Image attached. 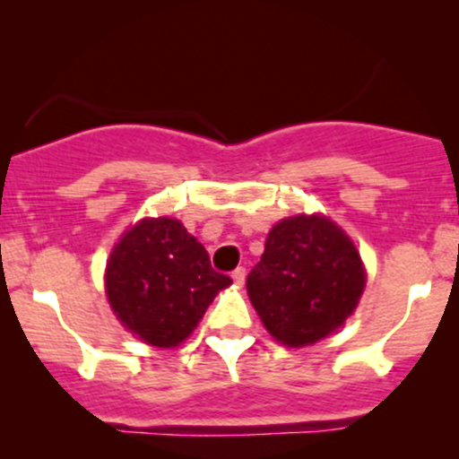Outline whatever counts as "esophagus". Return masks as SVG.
<instances>
[{
	"label": "esophagus",
	"instance_id": "34e87169",
	"mask_svg": "<svg viewBox=\"0 0 459 459\" xmlns=\"http://www.w3.org/2000/svg\"><path fill=\"white\" fill-rule=\"evenodd\" d=\"M230 276H233L235 285L241 287V285H244V281H246V270H244V268H238V270H235L233 274H230Z\"/></svg>",
	"mask_w": 459,
	"mask_h": 459
}]
</instances>
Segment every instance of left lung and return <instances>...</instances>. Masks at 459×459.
Returning a JSON list of instances; mask_svg holds the SVG:
<instances>
[{"label":"left lung","mask_w":459,"mask_h":459,"mask_svg":"<svg viewBox=\"0 0 459 459\" xmlns=\"http://www.w3.org/2000/svg\"><path fill=\"white\" fill-rule=\"evenodd\" d=\"M355 241L325 213L276 221L246 290L265 331L287 349H303L344 326L366 290Z\"/></svg>","instance_id":"8db88e82"}]
</instances>
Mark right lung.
Returning <instances> with one entry per match:
<instances>
[{
	"instance_id": "1",
	"label": "right lung",
	"mask_w": 459,
	"mask_h": 459,
	"mask_svg": "<svg viewBox=\"0 0 459 459\" xmlns=\"http://www.w3.org/2000/svg\"><path fill=\"white\" fill-rule=\"evenodd\" d=\"M230 283L211 268L209 253L183 221L169 215L128 226L104 268V291L115 318L156 349L183 344Z\"/></svg>"
}]
</instances>
